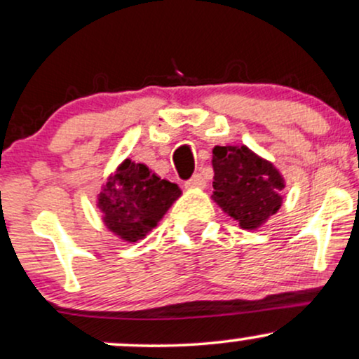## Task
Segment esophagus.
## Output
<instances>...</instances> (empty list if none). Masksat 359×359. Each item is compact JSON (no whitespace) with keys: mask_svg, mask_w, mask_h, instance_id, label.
<instances>
[{"mask_svg":"<svg viewBox=\"0 0 359 359\" xmlns=\"http://www.w3.org/2000/svg\"><path fill=\"white\" fill-rule=\"evenodd\" d=\"M188 189H203L206 187V180L203 178L200 172H196V175H193V178L187 181V184H184Z\"/></svg>","mask_w":359,"mask_h":359,"instance_id":"1","label":"esophagus"}]
</instances>
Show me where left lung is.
Returning <instances> with one entry per match:
<instances>
[{
    "label": "left lung",
    "instance_id": "left-lung-1",
    "mask_svg": "<svg viewBox=\"0 0 359 359\" xmlns=\"http://www.w3.org/2000/svg\"><path fill=\"white\" fill-rule=\"evenodd\" d=\"M213 201L243 229H258L283 205L285 178L245 144L213 148Z\"/></svg>",
    "mask_w": 359,
    "mask_h": 359
}]
</instances>
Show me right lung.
<instances>
[{
	"label": "right lung",
	"instance_id": "add662e5",
	"mask_svg": "<svg viewBox=\"0 0 359 359\" xmlns=\"http://www.w3.org/2000/svg\"><path fill=\"white\" fill-rule=\"evenodd\" d=\"M180 196L178 184L161 180L143 163L126 158L106 178L96 206L108 231L119 240L136 243L156 228Z\"/></svg>",
	"mask_w": 359,
	"mask_h": 359
}]
</instances>
